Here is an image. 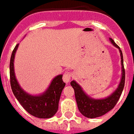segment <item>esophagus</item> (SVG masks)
I'll return each instance as SVG.
<instances>
[{
    "label": "esophagus",
    "mask_w": 134,
    "mask_h": 134,
    "mask_svg": "<svg viewBox=\"0 0 134 134\" xmlns=\"http://www.w3.org/2000/svg\"><path fill=\"white\" fill-rule=\"evenodd\" d=\"M70 77H71V73L69 72H65L63 76V80L66 84H68L70 80Z\"/></svg>",
    "instance_id": "34e87169"
}]
</instances>
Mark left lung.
I'll return each mask as SVG.
<instances>
[{"label": "left lung", "mask_w": 134, "mask_h": 134, "mask_svg": "<svg viewBox=\"0 0 134 134\" xmlns=\"http://www.w3.org/2000/svg\"><path fill=\"white\" fill-rule=\"evenodd\" d=\"M109 41L113 46L118 49L121 59V78L116 89L107 97L96 99L88 96L75 80H72L70 82V85L72 86L75 91V96L78 109L82 115L88 118L99 117L111 111L120 99L125 86V72L123 64L122 52L120 47L114 42L112 38H109Z\"/></svg>", "instance_id": "1"}]
</instances>
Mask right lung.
<instances>
[{
	"instance_id": "obj_1",
	"label": "right lung",
	"mask_w": 134,
	"mask_h": 134,
	"mask_svg": "<svg viewBox=\"0 0 134 134\" xmlns=\"http://www.w3.org/2000/svg\"><path fill=\"white\" fill-rule=\"evenodd\" d=\"M19 44L13 50L9 64L10 84L12 92L17 100L30 114L38 118H50L58 110L59 101L66 84L63 82V75L55 76L44 92L32 95L22 88L14 71V59Z\"/></svg>"
}]
</instances>
